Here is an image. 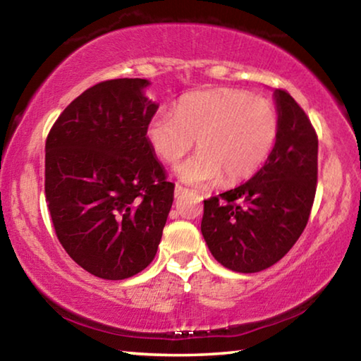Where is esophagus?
Segmentation results:
<instances>
[{"instance_id": "esophagus-1", "label": "esophagus", "mask_w": 361, "mask_h": 361, "mask_svg": "<svg viewBox=\"0 0 361 361\" xmlns=\"http://www.w3.org/2000/svg\"><path fill=\"white\" fill-rule=\"evenodd\" d=\"M188 192V189L186 188H183V186H180V185H176L175 186V197H181L183 194H186Z\"/></svg>"}]
</instances>
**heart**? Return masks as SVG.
Listing matches in <instances>:
<instances>
[{
    "mask_svg": "<svg viewBox=\"0 0 361 361\" xmlns=\"http://www.w3.org/2000/svg\"><path fill=\"white\" fill-rule=\"evenodd\" d=\"M279 109L264 97L242 89L197 90L183 97L175 113H156L146 140L162 162L176 166L197 138V154L178 167L181 181L212 186L243 181L258 170L276 146Z\"/></svg>",
    "mask_w": 361,
    "mask_h": 361,
    "instance_id": "obj_1",
    "label": "heart"
}]
</instances>
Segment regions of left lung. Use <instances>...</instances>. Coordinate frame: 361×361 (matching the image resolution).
Instances as JSON below:
<instances>
[{
	"label": "left lung",
	"mask_w": 361,
	"mask_h": 361,
	"mask_svg": "<svg viewBox=\"0 0 361 361\" xmlns=\"http://www.w3.org/2000/svg\"><path fill=\"white\" fill-rule=\"evenodd\" d=\"M276 146L252 180L204 200L200 231L212 255L235 272L264 271L295 245L309 221L319 173V137L283 89L276 90Z\"/></svg>",
	"instance_id": "1"
}]
</instances>
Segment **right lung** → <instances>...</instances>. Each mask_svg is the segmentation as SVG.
<instances>
[{"mask_svg":"<svg viewBox=\"0 0 361 361\" xmlns=\"http://www.w3.org/2000/svg\"><path fill=\"white\" fill-rule=\"evenodd\" d=\"M140 78L84 90L46 140L44 192L57 239L95 277L129 279L154 259L173 183L146 140L157 105Z\"/></svg>","mask_w":361,"mask_h":361,"instance_id":"right-lung-1","label":"right lung"}]
</instances>
